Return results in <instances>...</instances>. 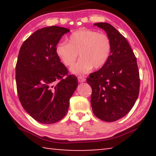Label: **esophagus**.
Returning <instances> with one entry per match:
<instances>
[{
  "instance_id": "1",
  "label": "esophagus",
  "mask_w": 156,
  "mask_h": 156,
  "mask_svg": "<svg viewBox=\"0 0 156 156\" xmlns=\"http://www.w3.org/2000/svg\"><path fill=\"white\" fill-rule=\"evenodd\" d=\"M78 81L80 82V83H83V82H85V80H86L85 78H84V76H78Z\"/></svg>"
}]
</instances>
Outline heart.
<instances>
[{"instance_id":"1","label":"heart","mask_w":156,"mask_h":156,"mask_svg":"<svg viewBox=\"0 0 156 156\" xmlns=\"http://www.w3.org/2000/svg\"><path fill=\"white\" fill-rule=\"evenodd\" d=\"M67 41L68 44H57L56 54L65 65L71 67L77 60L79 53L81 58L71 68V72L76 74L88 73L94 67H103L112 53V42L109 36L96 31L79 30L71 34Z\"/></svg>"}]
</instances>
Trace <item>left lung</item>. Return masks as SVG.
<instances>
[{"instance_id":"1","label":"left lung","mask_w":156,"mask_h":156,"mask_svg":"<svg viewBox=\"0 0 156 156\" xmlns=\"http://www.w3.org/2000/svg\"><path fill=\"white\" fill-rule=\"evenodd\" d=\"M94 25L105 31L112 48L106 64L87 78L92 89L91 105L97 118L114 122L127 114L138 98L139 70L135 54L125 37L109 23Z\"/></svg>"}]
</instances>
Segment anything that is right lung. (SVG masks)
Here are the masks:
<instances>
[{
	"instance_id": "add662e5",
	"label": "right lung",
	"mask_w": 156,
	"mask_h": 156,
	"mask_svg": "<svg viewBox=\"0 0 156 156\" xmlns=\"http://www.w3.org/2000/svg\"><path fill=\"white\" fill-rule=\"evenodd\" d=\"M69 31L58 26L43 27L31 34L20 49L16 65L18 98L26 112L41 123L62 119L78 87L77 77L68 74L56 54L60 38Z\"/></svg>"
}]
</instances>
